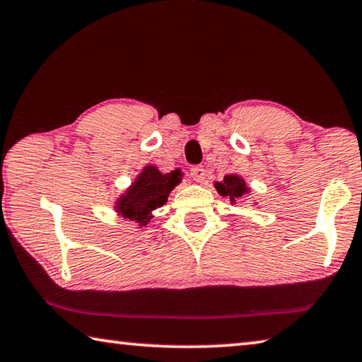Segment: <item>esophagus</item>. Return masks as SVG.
Instances as JSON below:
<instances>
[{
	"instance_id": "1",
	"label": "esophagus",
	"mask_w": 362,
	"mask_h": 362,
	"mask_svg": "<svg viewBox=\"0 0 362 362\" xmlns=\"http://www.w3.org/2000/svg\"><path fill=\"white\" fill-rule=\"evenodd\" d=\"M190 177L194 182L203 183V180L206 179V170L203 165H194V168L190 169Z\"/></svg>"
}]
</instances>
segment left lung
<instances>
[{
  "mask_svg": "<svg viewBox=\"0 0 362 362\" xmlns=\"http://www.w3.org/2000/svg\"><path fill=\"white\" fill-rule=\"evenodd\" d=\"M214 188L221 197H227L230 199L232 204L237 203V199L245 197V194H248L251 190V188L246 185L243 177L238 174H228L223 177V180L214 182Z\"/></svg>",
  "mask_w": 362,
  "mask_h": 362,
  "instance_id": "1",
  "label": "left lung"
}]
</instances>
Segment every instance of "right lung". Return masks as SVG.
Masks as SVG:
<instances>
[{
	"instance_id": "right-lung-1",
	"label": "right lung",
	"mask_w": 362,
	"mask_h": 362,
	"mask_svg": "<svg viewBox=\"0 0 362 362\" xmlns=\"http://www.w3.org/2000/svg\"><path fill=\"white\" fill-rule=\"evenodd\" d=\"M182 177L179 169L163 174L156 165L148 164L119 194L112 209L119 217L134 221L136 228L146 227L154 217L153 212L168 203L170 192L182 182Z\"/></svg>"
}]
</instances>
